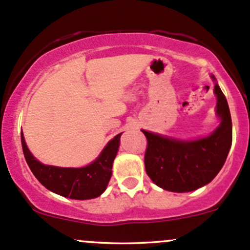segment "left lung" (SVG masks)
I'll use <instances>...</instances> for the list:
<instances>
[{"label": "left lung", "instance_id": "1", "mask_svg": "<svg viewBox=\"0 0 250 250\" xmlns=\"http://www.w3.org/2000/svg\"><path fill=\"white\" fill-rule=\"evenodd\" d=\"M215 82V77L210 76ZM215 113L220 124L210 135L197 140H177L142 130L146 146V174L167 191L189 192L213 181L225 164L232 143V122L223 91L215 82Z\"/></svg>", "mask_w": 250, "mask_h": 250}]
</instances>
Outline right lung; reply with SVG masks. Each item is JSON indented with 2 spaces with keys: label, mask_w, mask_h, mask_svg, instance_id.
Masks as SVG:
<instances>
[{
  "label": "right lung",
  "mask_w": 250,
  "mask_h": 250,
  "mask_svg": "<svg viewBox=\"0 0 250 250\" xmlns=\"http://www.w3.org/2000/svg\"><path fill=\"white\" fill-rule=\"evenodd\" d=\"M120 136L122 133L110 140L96 160L84 167H58L40 163L27 148L22 131L21 146L30 169L43 187L68 199L90 200L99 197L106 190L119 149Z\"/></svg>",
  "instance_id": "1"
}]
</instances>
